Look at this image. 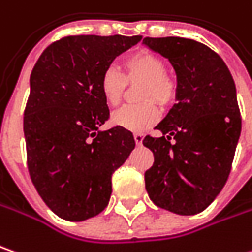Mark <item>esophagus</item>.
<instances>
[{
    "label": "esophagus",
    "instance_id": "1",
    "mask_svg": "<svg viewBox=\"0 0 252 252\" xmlns=\"http://www.w3.org/2000/svg\"><path fill=\"white\" fill-rule=\"evenodd\" d=\"M133 137H134L136 145L137 146L142 145V142H143V134H140V133H134V134H133Z\"/></svg>",
    "mask_w": 252,
    "mask_h": 252
}]
</instances>
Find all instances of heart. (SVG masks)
Wrapping results in <instances>:
<instances>
[{"mask_svg": "<svg viewBox=\"0 0 252 252\" xmlns=\"http://www.w3.org/2000/svg\"><path fill=\"white\" fill-rule=\"evenodd\" d=\"M139 86L140 105H127L112 115L113 125L130 132L143 133L160 119V106L169 107L177 100V79L166 70V62L158 54L140 49L123 61V75L115 68H106L99 79V91L109 106H118L127 85Z\"/></svg>", "mask_w": 252, "mask_h": 252, "instance_id": "obj_1", "label": "heart"}]
</instances>
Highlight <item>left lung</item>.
Wrapping results in <instances>:
<instances>
[{"mask_svg":"<svg viewBox=\"0 0 252 252\" xmlns=\"http://www.w3.org/2000/svg\"><path fill=\"white\" fill-rule=\"evenodd\" d=\"M143 44L169 59L179 83L177 103L156 126L163 136L143 139L155 156L146 190L158 207L193 216L213 203L231 171L241 133L235 83L204 44L180 36H147Z\"/></svg>","mask_w":252,"mask_h":252,"instance_id":"8db88e82","label":"left lung"}]
</instances>
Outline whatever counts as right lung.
I'll return each instance as SVG.
<instances>
[{
    "label": "right lung",
    "mask_w": 252,
    "mask_h": 252,
    "mask_svg": "<svg viewBox=\"0 0 252 252\" xmlns=\"http://www.w3.org/2000/svg\"><path fill=\"white\" fill-rule=\"evenodd\" d=\"M140 35H69L49 45L31 72L24 112L31 180L58 217L83 221L102 213L112 174L134 149L132 132H100L109 107L99 91L102 72Z\"/></svg>",
    "instance_id": "add662e5"
}]
</instances>
